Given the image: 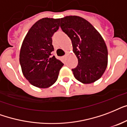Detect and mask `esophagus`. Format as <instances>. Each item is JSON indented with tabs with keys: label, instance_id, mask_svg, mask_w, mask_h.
Segmentation results:
<instances>
[{
	"label": "esophagus",
	"instance_id": "34e87169",
	"mask_svg": "<svg viewBox=\"0 0 127 127\" xmlns=\"http://www.w3.org/2000/svg\"><path fill=\"white\" fill-rule=\"evenodd\" d=\"M66 57H67V55H65V56H64L62 57V58H63V59L66 58Z\"/></svg>",
	"mask_w": 127,
	"mask_h": 127
}]
</instances>
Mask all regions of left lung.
<instances>
[{
  "instance_id": "8db88e82",
  "label": "left lung",
  "mask_w": 127,
  "mask_h": 127,
  "mask_svg": "<svg viewBox=\"0 0 127 127\" xmlns=\"http://www.w3.org/2000/svg\"><path fill=\"white\" fill-rule=\"evenodd\" d=\"M60 27L71 40L78 65L72 69L75 79L88 84L101 78L108 62L105 42L91 23L77 16L60 18Z\"/></svg>"
}]
</instances>
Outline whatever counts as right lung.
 <instances>
[{
  "instance_id": "1",
  "label": "right lung",
  "mask_w": 127,
  "mask_h": 127,
  "mask_svg": "<svg viewBox=\"0 0 127 127\" xmlns=\"http://www.w3.org/2000/svg\"><path fill=\"white\" fill-rule=\"evenodd\" d=\"M60 27V18H44L30 28L20 52V64L24 76L32 85L48 88L57 81L60 60L52 56V36Z\"/></svg>"
}]
</instances>
